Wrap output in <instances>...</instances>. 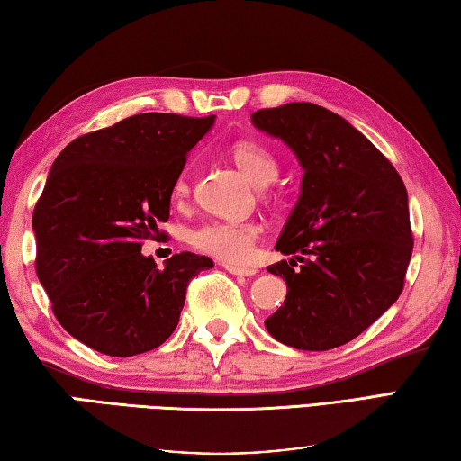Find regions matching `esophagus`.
I'll return each mask as SVG.
<instances>
[{
    "label": "esophagus",
    "mask_w": 461,
    "mask_h": 461,
    "mask_svg": "<svg viewBox=\"0 0 461 461\" xmlns=\"http://www.w3.org/2000/svg\"><path fill=\"white\" fill-rule=\"evenodd\" d=\"M223 268L228 270V273H231V275H238V276H254L258 273L257 268H244V267H233V265H230V262H225L223 265Z\"/></svg>",
    "instance_id": "1"
}]
</instances>
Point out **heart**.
Returning a JSON list of instances; mask_svg holds the SVG:
<instances>
[{
  "instance_id": "obj_1",
  "label": "heart",
  "mask_w": 461,
  "mask_h": 461,
  "mask_svg": "<svg viewBox=\"0 0 461 461\" xmlns=\"http://www.w3.org/2000/svg\"><path fill=\"white\" fill-rule=\"evenodd\" d=\"M231 158L236 166L242 170L248 178H250L257 186H267L270 180H275L276 159L265 145L257 141H240L231 148ZM188 193L186 176L176 180L174 186V194L182 199ZM260 238V225L250 221H221V219H213V221H204L199 228L191 231V244L204 254L233 262V265H242L248 262L254 252V242Z\"/></svg>"
}]
</instances>
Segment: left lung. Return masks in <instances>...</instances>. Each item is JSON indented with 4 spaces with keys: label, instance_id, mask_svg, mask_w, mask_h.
Wrapping results in <instances>:
<instances>
[{
    "label": "left lung",
    "instance_id": "1",
    "mask_svg": "<svg viewBox=\"0 0 461 461\" xmlns=\"http://www.w3.org/2000/svg\"><path fill=\"white\" fill-rule=\"evenodd\" d=\"M252 125L281 139L303 170L275 246L291 258L267 268L287 283L267 330L299 350L347 345L404 287L412 257L404 182L361 131L318 104L265 108L252 113Z\"/></svg>",
    "mask_w": 461,
    "mask_h": 461
}]
</instances>
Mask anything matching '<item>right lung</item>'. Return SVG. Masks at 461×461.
I'll use <instances>...</instances> for the list:
<instances>
[{
	"instance_id": "add662e5",
	"label": "right lung",
	"mask_w": 461,
	"mask_h": 461,
	"mask_svg": "<svg viewBox=\"0 0 461 461\" xmlns=\"http://www.w3.org/2000/svg\"><path fill=\"white\" fill-rule=\"evenodd\" d=\"M213 122L135 114L73 139L50 166L32 213L36 275L59 324L102 355L158 348L178 326L188 281L213 268L193 252L164 268L141 254L170 217L186 153Z\"/></svg>"
}]
</instances>
